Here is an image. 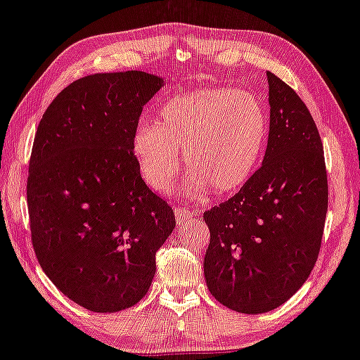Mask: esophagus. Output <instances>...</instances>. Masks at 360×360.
Masks as SVG:
<instances>
[{
    "label": "esophagus",
    "instance_id": "1",
    "mask_svg": "<svg viewBox=\"0 0 360 360\" xmlns=\"http://www.w3.org/2000/svg\"><path fill=\"white\" fill-rule=\"evenodd\" d=\"M174 216H176V221L179 222V224H184V222L193 219V217L195 216V212L189 211V209H186V207H176Z\"/></svg>",
    "mask_w": 360,
    "mask_h": 360
}]
</instances>
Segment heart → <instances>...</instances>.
Masks as SVG:
<instances>
[{"label": "heart", "instance_id": "heart-1", "mask_svg": "<svg viewBox=\"0 0 360 360\" xmlns=\"http://www.w3.org/2000/svg\"><path fill=\"white\" fill-rule=\"evenodd\" d=\"M269 138V117L257 96L243 89L188 91L161 108L158 124H139L133 153L146 183L166 193L183 169L188 198L243 189L257 171Z\"/></svg>", "mask_w": 360, "mask_h": 360}]
</instances>
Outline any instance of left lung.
Returning <instances> with one entry per match:
<instances>
[{"label":"left lung","mask_w":360,"mask_h":360,"mask_svg":"<svg viewBox=\"0 0 360 360\" xmlns=\"http://www.w3.org/2000/svg\"><path fill=\"white\" fill-rule=\"evenodd\" d=\"M269 139L262 166L234 198L204 212L207 289L240 314L274 311L317 261L327 212L319 131L302 99L267 71Z\"/></svg>","instance_id":"obj_1"}]
</instances>
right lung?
I'll use <instances>...</instances> for the list:
<instances>
[{
  "label": "right lung",
  "instance_id": "obj_1",
  "mask_svg": "<svg viewBox=\"0 0 360 360\" xmlns=\"http://www.w3.org/2000/svg\"><path fill=\"white\" fill-rule=\"evenodd\" d=\"M166 81L144 71L98 72L49 104L30 159L31 239L44 274L91 312L138 304L174 212L148 188L133 154L143 108Z\"/></svg>",
  "mask_w": 360,
  "mask_h": 360
}]
</instances>
